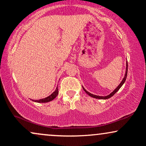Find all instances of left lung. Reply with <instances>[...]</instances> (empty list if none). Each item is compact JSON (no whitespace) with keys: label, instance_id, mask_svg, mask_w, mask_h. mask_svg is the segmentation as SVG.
Wrapping results in <instances>:
<instances>
[{"label":"left lung","instance_id":"1","mask_svg":"<svg viewBox=\"0 0 146 146\" xmlns=\"http://www.w3.org/2000/svg\"><path fill=\"white\" fill-rule=\"evenodd\" d=\"M127 73H128V62H126V68H125V73L124 77H123V80H122V81L121 82V83H120L118 85V86H117V88H115V89L111 93H110V94L108 95H106V96H99V95L92 94V93H90L88 91H87V90L85 89V88L82 86L83 87V89H84V90L85 92H86L87 94L89 95V96L92 97V98H96V99H100V100H107V99H109V98H111L112 96H113V95H115V93H116L119 90V88L122 86V85H123V84H124L125 80H126V78H127Z\"/></svg>","mask_w":146,"mask_h":146}]
</instances>
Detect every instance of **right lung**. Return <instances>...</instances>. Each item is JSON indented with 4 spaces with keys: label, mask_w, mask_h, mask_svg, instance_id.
<instances>
[{
    "label": "right lung",
    "mask_w": 146,
    "mask_h": 146,
    "mask_svg": "<svg viewBox=\"0 0 146 146\" xmlns=\"http://www.w3.org/2000/svg\"><path fill=\"white\" fill-rule=\"evenodd\" d=\"M58 95V87H57L56 89L55 90V91L53 92L52 94L50 95L49 96L46 97V98H45L40 99V100H32V101L35 102H38V103H46V102H51L53 100H54Z\"/></svg>",
    "instance_id": "1"
}]
</instances>
